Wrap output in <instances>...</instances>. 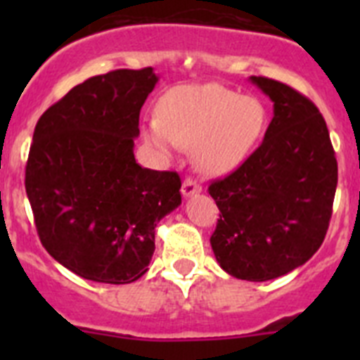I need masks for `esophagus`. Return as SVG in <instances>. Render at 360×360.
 Instances as JSON below:
<instances>
[{
	"label": "esophagus",
	"mask_w": 360,
	"mask_h": 360,
	"mask_svg": "<svg viewBox=\"0 0 360 360\" xmlns=\"http://www.w3.org/2000/svg\"><path fill=\"white\" fill-rule=\"evenodd\" d=\"M198 193H202V186L198 182H195V180H191V178H186L182 184L184 198H189V196L198 195Z\"/></svg>",
	"instance_id": "1"
}]
</instances>
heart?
I'll list each match as a JSON object with an SVG mask.
<instances>
[{"instance_id":"b5f03b06","label":"heart","mask_w":360,"mask_h":360,"mask_svg":"<svg viewBox=\"0 0 360 360\" xmlns=\"http://www.w3.org/2000/svg\"><path fill=\"white\" fill-rule=\"evenodd\" d=\"M266 122L262 101L221 84L178 86L160 103V117L144 124V139L162 153L195 148L203 174H227L250 155Z\"/></svg>"}]
</instances>
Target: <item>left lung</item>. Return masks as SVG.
Segmentation results:
<instances>
[{"instance_id":"1","label":"left lung","mask_w":360,"mask_h":360,"mask_svg":"<svg viewBox=\"0 0 360 360\" xmlns=\"http://www.w3.org/2000/svg\"><path fill=\"white\" fill-rule=\"evenodd\" d=\"M274 104L262 146L209 186L219 209L211 236L219 266L238 279L269 281L304 265L332 218L337 160L316 104L290 86L249 77Z\"/></svg>"}]
</instances>
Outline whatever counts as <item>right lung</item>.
Masks as SVG:
<instances>
[{
	"label": "right lung",
	"instance_id": "1",
	"mask_svg": "<svg viewBox=\"0 0 360 360\" xmlns=\"http://www.w3.org/2000/svg\"><path fill=\"white\" fill-rule=\"evenodd\" d=\"M157 82L153 68L97 75L37 120L25 176L37 234L57 263L90 281L142 278L158 221L182 203L180 176L146 169L133 153Z\"/></svg>",
	"mask_w": 360,
	"mask_h": 360
}]
</instances>
